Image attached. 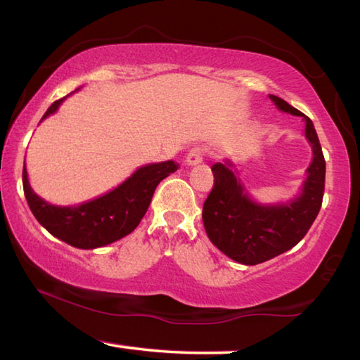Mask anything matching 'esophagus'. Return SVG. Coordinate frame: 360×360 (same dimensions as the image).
<instances>
[{
  "mask_svg": "<svg viewBox=\"0 0 360 360\" xmlns=\"http://www.w3.org/2000/svg\"><path fill=\"white\" fill-rule=\"evenodd\" d=\"M205 155H206L205 149L200 148V146H195V148L191 149V151H188L186 162L188 163V165H198V163L205 160Z\"/></svg>",
  "mask_w": 360,
  "mask_h": 360,
  "instance_id": "esophagus-1",
  "label": "esophagus"
}]
</instances>
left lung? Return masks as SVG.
I'll use <instances>...</instances> for the list:
<instances>
[{"instance_id": "obj_1", "label": "left lung", "mask_w": 360, "mask_h": 360, "mask_svg": "<svg viewBox=\"0 0 360 360\" xmlns=\"http://www.w3.org/2000/svg\"><path fill=\"white\" fill-rule=\"evenodd\" d=\"M269 99L282 112L305 120L313 160L302 193L290 205H257L247 197L226 162L211 167L214 186L202 205V224L211 243L226 257L247 266L264 263L300 243L315 221L324 195L326 160L311 120L277 96L269 94Z\"/></svg>"}]
</instances>
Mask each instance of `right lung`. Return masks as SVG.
<instances>
[{"label": "right lung", "mask_w": 360, "mask_h": 360, "mask_svg": "<svg viewBox=\"0 0 360 360\" xmlns=\"http://www.w3.org/2000/svg\"><path fill=\"white\" fill-rule=\"evenodd\" d=\"M64 99L51 103L42 120L55 113ZM176 169L178 163L173 160L151 163L136 169L120 187L99 198L77 207H60L49 205L32 192L23 165V191L31 212L49 233L72 247L97 248L132 233L151 205L155 187Z\"/></svg>", "instance_id": "add662e5"}]
</instances>
